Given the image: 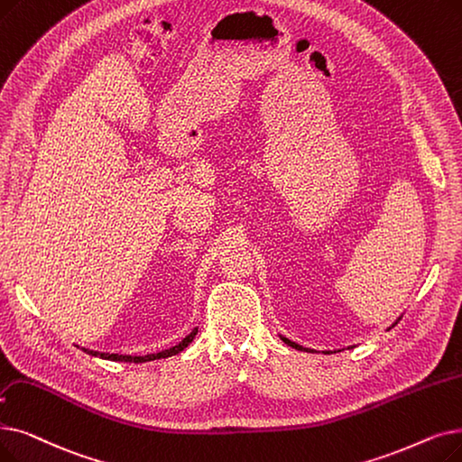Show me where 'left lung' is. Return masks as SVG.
I'll return each mask as SVG.
<instances>
[{
    "label": "left lung",
    "instance_id": "obj_1",
    "mask_svg": "<svg viewBox=\"0 0 462 462\" xmlns=\"http://www.w3.org/2000/svg\"><path fill=\"white\" fill-rule=\"evenodd\" d=\"M283 342L287 344V346H291V347H294V349H298V351H308V349H304L302 346H298V344H294V342H291V339H287V337H283Z\"/></svg>",
    "mask_w": 462,
    "mask_h": 462
}]
</instances>
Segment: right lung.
<instances>
[{"instance_id":"obj_1","label":"right lung","mask_w":462,"mask_h":462,"mask_svg":"<svg viewBox=\"0 0 462 462\" xmlns=\"http://www.w3.org/2000/svg\"><path fill=\"white\" fill-rule=\"evenodd\" d=\"M196 332L198 330H192L181 344H177L175 347H171V349H166V351H162V353H154V355H147V356H130V355H111V353H97V351H88V349H85L87 353H90V355H94V356H102V358H109V360H118V363H147V360H156V358H166V356H171V355H177V353H181L192 339H194V336H196Z\"/></svg>"}]
</instances>
